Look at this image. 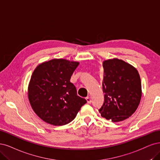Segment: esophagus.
<instances>
[{"label": "esophagus", "instance_id": "1", "mask_svg": "<svg viewBox=\"0 0 160 160\" xmlns=\"http://www.w3.org/2000/svg\"><path fill=\"white\" fill-rule=\"evenodd\" d=\"M86 101H87V103H88V104H91L92 100H91V98H90V97H86Z\"/></svg>", "mask_w": 160, "mask_h": 160}]
</instances>
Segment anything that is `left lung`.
I'll return each instance as SVG.
<instances>
[{"instance_id": "8db88e82", "label": "left lung", "mask_w": 160, "mask_h": 160, "mask_svg": "<svg viewBox=\"0 0 160 160\" xmlns=\"http://www.w3.org/2000/svg\"><path fill=\"white\" fill-rule=\"evenodd\" d=\"M102 89L104 102L99 112L113 122L130 117L140 104L142 84L138 70L131 64L118 58L103 62Z\"/></svg>"}]
</instances>
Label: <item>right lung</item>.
<instances>
[{
    "label": "right lung",
    "instance_id": "add662e5",
    "mask_svg": "<svg viewBox=\"0 0 160 160\" xmlns=\"http://www.w3.org/2000/svg\"><path fill=\"white\" fill-rule=\"evenodd\" d=\"M78 62L52 59L40 64L30 78L28 96L32 110L41 120L54 126L72 121L86 100L77 95L71 76Z\"/></svg>",
    "mask_w": 160,
    "mask_h": 160
}]
</instances>
